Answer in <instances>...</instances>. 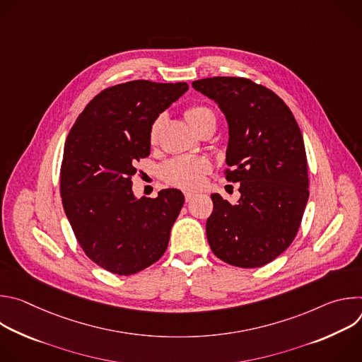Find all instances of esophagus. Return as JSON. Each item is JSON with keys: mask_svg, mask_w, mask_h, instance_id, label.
<instances>
[{"mask_svg": "<svg viewBox=\"0 0 362 362\" xmlns=\"http://www.w3.org/2000/svg\"><path fill=\"white\" fill-rule=\"evenodd\" d=\"M194 196H196V193H193V192H186V193H185V199H186V202L192 200Z\"/></svg>", "mask_w": 362, "mask_h": 362, "instance_id": "obj_1", "label": "esophagus"}]
</instances>
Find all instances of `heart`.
Wrapping results in <instances>:
<instances>
[{"label":"heart","mask_w":362,"mask_h":362,"mask_svg":"<svg viewBox=\"0 0 362 362\" xmlns=\"http://www.w3.org/2000/svg\"><path fill=\"white\" fill-rule=\"evenodd\" d=\"M185 116L189 122V124L197 132L202 126L208 123H216L215 113L206 106H192L185 112ZM165 117L159 116L153 122L150 127V141L154 143L159 137V133L163 127ZM211 170V163L206 158L199 156H179L173 158L169 162H166L162 169L160 175L162 177L176 187L185 189V190H194L197 189L204 175Z\"/></svg>","instance_id":"b5f03b06"}]
</instances>
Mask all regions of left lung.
I'll return each instance as SVG.
<instances>
[{"label": "left lung", "mask_w": 362, "mask_h": 362, "mask_svg": "<svg viewBox=\"0 0 362 362\" xmlns=\"http://www.w3.org/2000/svg\"><path fill=\"white\" fill-rule=\"evenodd\" d=\"M192 86L225 115L226 165L233 168L226 179L240 183L236 204L211 194L208 242L226 264L264 267L292 243L309 197L302 133L284 100L247 78H202Z\"/></svg>", "instance_id": "1"}]
</instances>
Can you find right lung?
I'll return each instance as SVG.
<instances>
[{
	"label": "right lung",
	"instance_id": "right-lung-1",
	"mask_svg": "<svg viewBox=\"0 0 362 362\" xmlns=\"http://www.w3.org/2000/svg\"><path fill=\"white\" fill-rule=\"evenodd\" d=\"M189 90L186 83L136 80L97 94L71 127L60 192L73 232L93 262L133 275L166 252L185 203L177 189L136 197L134 165L150 154V127Z\"/></svg>",
	"mask_w": 362,
	"mask_h": 362
}]
</instances>
